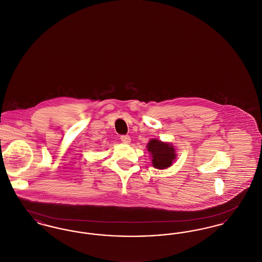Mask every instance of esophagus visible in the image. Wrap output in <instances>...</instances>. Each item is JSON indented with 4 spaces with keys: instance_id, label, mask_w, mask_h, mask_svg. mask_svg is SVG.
<instances>
[{
    "instance_id": "1",
    "label": "esophagus",
    "mask_w": 262,
    "mask_h": 262,
    "mask_svg": "<svg viewBox=\"0 0 262 262\" xmlns=\"http://www.w3.org/2000/svg\"><path fill=\"white\" fill-rule=\"evenodd\" d=\"M121 140L125 144H129L130 143V137H128V136H122L121 137Z\"/></svg>"
}]
</instances>
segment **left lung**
<instances>
[{
    "instance_id": "left-lung-1",
    "label": "left lung",
    "mask_w": 262,
    "mask_h": 262,
    "mask_svg": "<svg viewBox=\"0 0 262 262\" xmlns=\"http://www.w3.org/2000/svg\"><path fill=\"white\" fill-rule=\"evenodd\" d=\"M146 148L149 152L152 166L155 169H167L171 167L177 159L174 146L170 142H165L157 138H152L148 141Z\"/></svg>"
}]
</instances>
